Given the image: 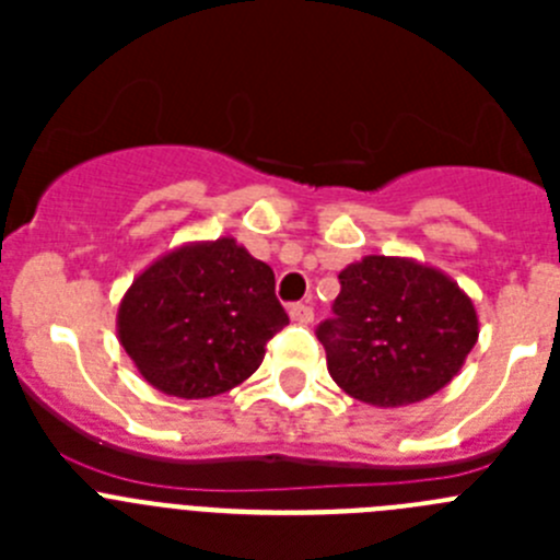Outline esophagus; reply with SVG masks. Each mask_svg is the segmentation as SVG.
<instances>
[{"label": "esophagus", "instance_id": "34e87169", "mask_svg": "<svg viewBox=\"0 0 560 560\" xmlns=\"http://www.w3.org/2000/svg\"><path fill=\"white\" fill-rule=\"evenodd\" d=\"M289 316L294 319L296 325H311V323H314V308H311V305L296 303V305H291V308H289Z\"/></svg>", "mask_w": 560, "mask_h": 560}]
</instances>
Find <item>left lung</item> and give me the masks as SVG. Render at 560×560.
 Instances as JSON below:
<instances>
[{
  "label": "left lung",
  "mask_w": 560,
  "mask_h": 560,
  "mask_svg": "<svg viewBox=\"0 0 560 560\" xmlns=\"http://www.w3.org/2000/svg\"><path fill=\"white\" fill-rule=\"evenodd\" d=\"M334 319L316 336L328 373L370 407H409L446 387L479 339L471 296L415 257L368 255L339 271Z\"/></svg>",
  "instance_id": "8db88e82"
}]
</instances>
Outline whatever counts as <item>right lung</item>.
<instances>
[{
	"label": "right lung",
	"mask_w": 560,
	"mask_h": 560,
	"mask_svg": "<svg viewBox=\"0 0 560 560\" xmlns=\"http://www.w3.org/2000/svg\"><path fill=\"white\" fill-rule=\"evenodd\" d=\"M283 325L275 271L230 235L156 257L117 308V339L137 373L185 400L230 393L249 378Z\"/></svg>",
	"instance_id": "1"
}]
</instances>
